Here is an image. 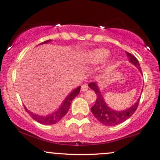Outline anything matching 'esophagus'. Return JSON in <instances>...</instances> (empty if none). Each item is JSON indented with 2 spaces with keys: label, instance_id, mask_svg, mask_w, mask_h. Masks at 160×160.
<instances>
[{
  "label": "esophagus",
  "instance_id": "esophagus-1",
  "mask_svg": "<svg viewBox=\"0 0 160 160\" xmlns=\"http://www.w3.org/2000/svg\"><path fill=\"white\" fill-rule=\"evenodd\" d=\"M88 89V85H86V84L82 85V87H81V91H82V92H86V91H87Z\"/></svg>",
  "mask_w": 160,
  "mask_h": 160
}]
</instances>
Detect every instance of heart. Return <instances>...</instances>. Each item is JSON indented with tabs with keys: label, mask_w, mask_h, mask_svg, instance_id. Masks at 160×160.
<instances>
[{
	"label": "heart",
	"mask_w": 160,
	"mask_h": 160,
	"mask_svg": "<svg viewBox=\"0 0 160 160\" xmlns=\"http://www.w3.org/2000/svg\"><path fill=\"white\" fill-rule=\"evenodd\" d=\"M110 55L109 50L103 48H98L91 50L85 56V62L90 65H98L102 63Z\"/></svg>",
	"instance_id": "1"
}]
</instances>
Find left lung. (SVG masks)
Here are the masks:
<instances>
[{
	"mask_svg": "<svg viewBox=\"0 0 160 160\" xmlns=\"http://www.w3.org/2000/svg\"><path fill=\"white\" fill-rule=\"evenodd\" d=\"M125 53H126V55L128 57L129 62L136 66L140 72V73L142 74V70H141L138 60L134 55L128 53V52H125ZM88 86H89L91 89L94 90L95 94H97L96 102H95L94 106L91 108V111H92L93 114L94 115V117L102 124L107 125V126H114V125H118L121 122H124L125 120H128L129 117L132 116V114L136 112L137 107H138L139 100H140V97L137 100V102L129 108L122 111L114 110V109L109 107L108 104L106 102L103 96L101 94L98 84L97 82H90L88 84Z\"/></svg>",
	"mask_w": 160,
	"mask_h": 160,
	"instance_id": "1",
	"label": "left lung"
}]
</instances>
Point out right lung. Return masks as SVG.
I'll return each instance as SVG.
<instances>
[{"label": "right lung", "instance_id": "1", "mask_svg": "<svg viewBox=\"0 0 160 160\" xmlns=\"http://www.w3.org/2000/svg\"><path fill=\"white\" fill-rule=\"evenodd\" d=\"M50 41H52V40H46V41L43 42V43H40L39 45H41V44H44V43H47ZM80 88H81V87L79 86L78 88H76L75 89L72 91V92H71L67 97H66L65 100H63V102H62L61 106L57 109L55 112H52V114H49L47 115H38V114H35V113L33 112H31L30 111L28 110L25 106H24V108H25L26 112L30 114V116H31L34 120L37 121V122L43 125L55 124V123L59 122L62 117L66 114V113L68 112V109H69V107L71 106V103H72L73 99L75 98L77 95L79 94V93H80Z\"/></svg>", "mask_w": 160, "mask_h": 160}]
</instances>
